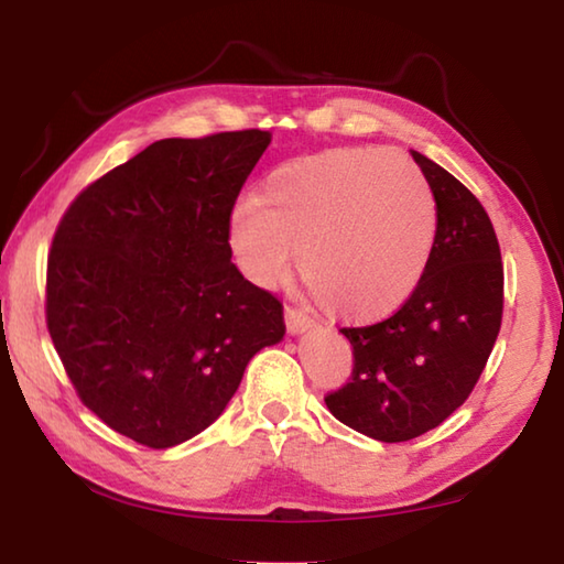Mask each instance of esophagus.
<instances>
[{
    "label": "esophagus",
    "instance_id": "1",
    "mask_svg": "<svg viewBox=\"0 0 564 564\" xmlns=\"http://www.w3.org/2000/svg\"><path fill=\"white\" fill-rule=\"evenodd\" d=\"M285 326H289V333L299 336V333L311 328V318L299 308H285Z\"/></svg>",
    "mask_w": 564,
    "mask_h": 564
}]
</instances>
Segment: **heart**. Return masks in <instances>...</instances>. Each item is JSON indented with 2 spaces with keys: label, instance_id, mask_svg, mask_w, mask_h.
<instances>
[{
  "label": "heart",
  "instance_id": "b5f03b06",
  "mask_svg": "<svg viewBox=\"0 0 564 564\" xmlns=\"http://www.w3.org/2000/svg\"><path fill=\"white\" fill-rule=\"evenodd\" d=\"M425 176L390 149L291 161L228 216V248L248 279L273 285L299 251L303 279L340 318L393 316L423 281L435 243Z\"/></svg>",
  "mask_w": 564,
  "mask_h": 564
}]
</instances>
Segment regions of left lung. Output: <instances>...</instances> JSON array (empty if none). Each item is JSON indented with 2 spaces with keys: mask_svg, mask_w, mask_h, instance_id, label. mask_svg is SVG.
Segmentation results:
<instances>
[{
  "mask_svg": "<svg viewBox=\"0 0 564 564\" xmlns=\"http://www.w3.org/2000/svg\"><path fill=\"white\" fill-rule=\"evenodd\" d=\"M435 198V243L423 281L395 316L343 328L352 380L326 405L380 443L433 431L460 408L488 362L502 321V261L480 202L435 161L410 151Z\"/></svg>",
  "mask_w": 564,
  "mask_h": 564,
  "instance_id": "8db88e82",
  "label": "left lung"
}]
</instances>
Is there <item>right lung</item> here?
Returning a JSON list of instances; mask_svg holds the SVG:
<instances>
[{"label": "right lung", "mask_w": 564, "mask_h": 564, "mask_svg": "<svg viewBox=\"0 0 564 564\" xmlns=\"http://www.w3.org/2000/svg\"><path fill=\"white\" fill-rule=\"evenodd\" d=\"M271 144L248 129L161 139L84 188L56 228L46 326L76 393L154 451L224 413L283 305L231 263L228 216Z\"/></svg>", "instance_id": "add662e5"}]
</instances>
